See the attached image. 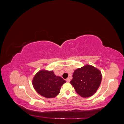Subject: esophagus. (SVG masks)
Instances as JSON below:
<instances>
[{
  "label": "esophagus",
  "instance_id": "obj_1",
  "mask_svg": "<svg viewBox=\"0 0 124 124\" xmlns=\"http://www.w3.org/2000/svg\"><path fill=\"white\" fill-rule=\"evenodd\" d=\"M66 81H67V82H70V78H68L67 79H66Z\"/></svg>",
  "mask_w": 124,
  "mask_h": 124
}]
</instances>
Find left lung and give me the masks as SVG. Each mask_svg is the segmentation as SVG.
I'll return each instance as SVG.
<instances>
[{"label": "left lung", "instance_id": "left-lung-1", "mask_svg": "<svg viewBox=\"0 0 124 124\" xmlns=\"http://www.w3.org/2000/svg\"><path fill=\"white\" fill-rule=\"evenodd\" d=\"M101 78L100 70L93 65L86 64L75 70L70 83L79 96L88 98L96 93Z\"/></svg>", "mask_w": 124, "mask_h": 124}]
</instances>
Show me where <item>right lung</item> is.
Segmentation results:
<instances>
[{
    "label": "right lung",
    "mask_w": 124,
    "mask_h": 124,
    "mask_svg": "<svg viewBox=\"0 0 124 124\" xmlns=\"http://www.w3.org/2000/svg\"><path fill=\"white\" fill-rule=\"evenodd\" d=\"M66 81L62 77L56 76L53 71L42 69L34 76L32 84L37 93L44 97L55 98L60 92L63 84Z\"/></svg>",
    "instance_id": "right-lung-1"
}]
</instances>
